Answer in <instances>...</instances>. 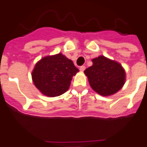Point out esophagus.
<instances>
[{
  "label": "esophagus",
  "mask_w": 147,
  "mask_h": 147,
  "mask_svg": "<svg viewBox=\"0 0 147 147\" xmlns=\"http://www.w3.org/2000/svg\"><path fill=\"white\" fill-rule=\"evenodd\" d=\"M86 69V67L85 66H81L80 67V71H84V70Z\"/></svg>",
  "instance_id": "34e87169"
}]
</instances>
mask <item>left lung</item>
<instances>
[{
  "label": "left lung",
  "instance_id": "left-lung-1",
  "mask_svg": "<svg viewBox=\"0 0 147 147\" xmlns=\"http://www.w3.org/2000/svg\"><path fill=\"white\" fill-rule=\"evenodd\" d=\"M92 61V66L84 70L91 88L102 96L118 92L126 80V73L121 64L103 55Z\"/></svg>",
  "mask_w": 147,
  "mask_h": 147
}]
</instances>
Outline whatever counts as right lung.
Here are the masks:
<instances>
[{
	"label": "right lung",
	"mask_w": 147,
	"mask_h": 147,
	"mask_svg": "<svg viewBox=\"0 0 147 147\" xmlns=\"http://www.w3.org/2000/svg\"><path fill=\"white\" fill-rule=\"evenodd\" d=\"M78 71L71 60L58 53L39 60L32 70V79L41 93L55 97L67 91L73 77Z\"/></svg>",
	"instance_id": "right-lung-1"
}]
</instances>
